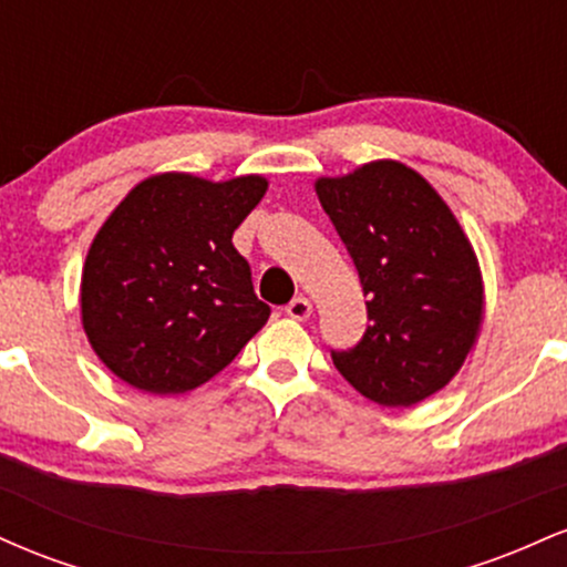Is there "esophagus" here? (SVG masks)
I'll return each mask as SVG.
<instances>
[{"label":"esophagus","mask_w":567,"mask_h":567,"mask_svg":"<svg viewBox=\"0 0 567 567\" xmlns=\"http://www.w3.org/2000/svg\"><path fill=\"white\" fill-rule=\"evenodd\" d=\"M285 315H288L290 320H309V317H311V301H309V298H303V296L292 298V301L285 306Z\"/></svg>","instance_id":"34e87169"}]
</instances>
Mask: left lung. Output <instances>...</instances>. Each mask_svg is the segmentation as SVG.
<instances>
[{"label": "left lung", "instance_id": "1", "mask_svg": "<svg viewBox=\"0 0 567 567\" xmlns=\"http://www.w3.org/2000/svg\"><path fill=\"white\" fill-rule=\"evenodd\" d=\"M322 210L357 266L368 330L330 351L368 400L408 408L458 373L483 320V279L451 207L400 162L317 181Z\"/></svg>", "mask_w": 567, "mask_h": 567}]
</instances>
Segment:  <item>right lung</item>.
Here are the masks:
<instances>
[{
  "label": "right lung",
  "mask_w": 567,
  "mask_h": 567,
  "mask_svg": "<svg viewBox=\"0 0 567 567\" xmlns=\"http://www.w3.org/2000/svg\"><path fill=\"white\" fill-rule=\"evenodd\" d=\"M264 194L261 175L165 173L120 202L82 271L84 333L114 375L152 394L188 392L264 328L271 309L231 245Z\"/></svg>",
  "instance_id": "right-lung-1"
}]
</instances>
